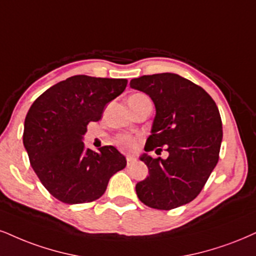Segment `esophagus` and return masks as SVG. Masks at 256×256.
Masks as SVG:
<instances>
[{
	"label": "esophagus",
	"mask_w": 256,
	"mask_h": 256,
	"mask_svg": "<svg viewBox=\"0 0 256 256\" xmlns=\"http://www.w3.org/2000/svg\"><path fill=\"white\" fill-rule=\"evenodd\" d=\"M135 162H136V159H135V158L127 156V166H132Z\"/></svg>",
	"instance_id": "obj_1"
}]
</instances>
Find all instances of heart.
Masks as SVG:
<instances>
[{
    "mask_svg": "<svg viewBox=\"0 0 256 256\" xmlns=\"http://www.w3.org/2000/svg\"><path fill=\"white\" fill-rule=\"evenodd\" d=\"M147 96H144L142 94H134L129 97L128 100V104L129 106H134L135 103H138V100L146 98ZM114 144L118 146L120 150H123V152H127V153H132L136 150L138 144V138L133 136V135H128V134H121L115 138L114 140Z\"/></svg>",
    "mask_w": 256,
    "mask_h": 256,
    "instance_id": "obj_1",
    "label": "heart"
}]
</instances>
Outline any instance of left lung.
I'll list each match as a JSON object with an SVG mask.
<instances>
[{"instance_id":"obj_1","label":"left lung","mask_w":256,"mask_h":256,"mask_svg":"<svg viewBox=\"0 0 256 256\" xmlns=\"http://www.w3.org/2000/svg\"><path fill=\"white\" fill-rule=\"evenodd\" d=\"M156 104L152 135L144 150L165 147L167 159L144 156L150 176L136 184L138 200L158 210L194 200L220 159L223 130L215 100L200 85L176 74L142 76L130 80Z\"/></svg>"}]
</instances>
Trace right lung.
<instances>
[{"label":"right lung","mask_w":256,"mask_h":256,"mask_svg":"<svg viewBox=\"0 0 256 256\" xmlns=\"http://www.w3.org/2000/svg\"><path fill=\"white\" fill-rule=\"evenodd\" d=\"M128 80L78 74L59 82L34 100L24 118V144L46 190L66 204L98 200L109 179L127 165L112 146L98 152L82 141L90 122L100 121Z\"/></svg>","instance_id":"add662e5"}]
</instances>
